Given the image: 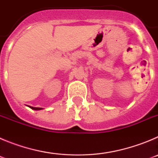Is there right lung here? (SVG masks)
I'll return each mask as SVG.
<instances>
[{
    "label": "right lung",
    "instance_id": "add662e5",
    "mask_svg": "<svg viewBox=\"0 0 158 158\" xmlns=\"http://www.w3.org/2000/svg\"><path fill=\"white\" fill-rule=\"evenodd\" d=\"M29 107H30V108H31V109H33V110H41V109H43V108H42V107H31V106H28Z\"/></svg>",
    "mask_w": 158,
    "mask_h": 158
}]
</instances>
